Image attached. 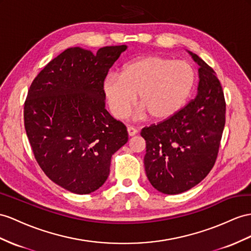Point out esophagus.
Returning a JSON list of instances; mask_svg holds the SVG:
<instances>
[{
    "label": "esophagus",
    "mask_w": 251,
    "mask_h": 251,
    "mask_svg": "<svg viewBox=\"0 0 251 251\" xmlns=\"http://www.w3.org/2000/svg\"><path fill=\"white\" fill-rule=\"evenodd\" d=\"M127 132H128V136H129V137H133V136H136L138 131H137L136 128H133V127H127Z\"/></svg>",
    "instance_id": "1"
}]
</instances>
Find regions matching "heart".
Masks as SVG:
<instances>
[{"label": "heart", "instance_id": "b5f03b06", "mask_svg": "<svg viewBox=\"0 0 251 251\" xmlns=\"http://www.w3.org/2000/svg\"><path fill=\"white\" fill-rule=\"evenodd\" d=\"M195 81V71L190 63L152 55L126 63L121 74H108L102 81V92L115 119L126 117L137 94V119L149 114L153 121H165L187 105Z\"/></svg>", "mask_w": 251, "mask_h": 251}]
</instances>
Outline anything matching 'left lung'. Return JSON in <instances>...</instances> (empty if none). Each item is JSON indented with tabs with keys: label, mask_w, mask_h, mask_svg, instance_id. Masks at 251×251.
Returning <instances> with one entry per match:
<instances>
[{
	"label": "left lung",
	"mask_w": 251,
	"mask_h": 251,
	"mask_svg": "<svg viewBox=\"0 0 251 251\" xmlns=\"http://www.w3.org/2000/svg\"><path fill=\"white\" fill-rule=\"evenodd\" d=\"M198 64L197 93L174 117L141 131L146 142V176L163 194L195 187L213 168L225 126L224 92L213 69L187 50Z\"/></svg>",
	"instance_id": "1"
}]
</instances>
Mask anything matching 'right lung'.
Here are the masks:
<instances>
[{
    "instance_id": "right-lung-1",
    "label": "right lung",
    "mask_w": 251,
    "mask_h": 251,
    "mask_svg": "<svg viewBox=\"0 0 251 251\" xmlns=\"http://www.w3.org/2000/svg\"><path fill=\"white\" fill-rule=\"evenodd\" d=\"M127 46L100 48L94 55L67 49L34 79L24 104V125L46 175L75 194L105 183L111 157L127 143L126 127L105 109L102 81Z\"/></svg>"
}]
</instances>
